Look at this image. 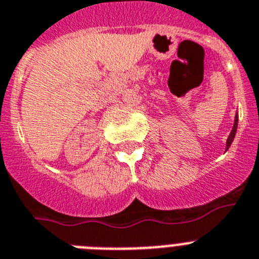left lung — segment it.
<instances>
[{"instance_id": "8db88e82", "label": "left lung", "mask_w": 259, "mask_h": 259, "mask_svg": "<svg viewBox=\"0 0 259 259\" xmlns=\"http://www.w3.org/2000/svg\"><path fill=\"white\" fill-rule=\"evenodd\" d=\"M237 125H238V113H236L235 121H233V127H232V130H231V133H229L228 138H227L226 151H227V150H228L229 147H231V145H232V142H233V139H235L236 132H237Z\"/></svg>"}]
</instances>
